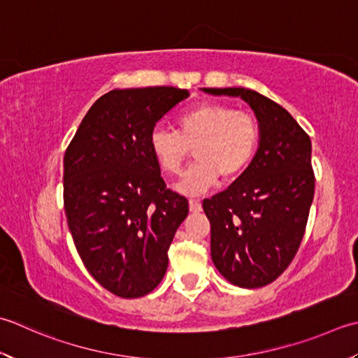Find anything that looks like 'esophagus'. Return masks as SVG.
Listing matches in <instances>:
<instances>
[{
  "label": "esophagus",
  "instance_id": "obj_1",
  "mask_svg": "<svg viewBox=\"0 0 358 358\" xmlns=\"http://www.w3.org/2000/svg\"><path fill=\"white\" fill-rule=\"evenodd\" d=\"M189 208H191V213H200L201 211V201L200 200H189Z\"/></svg>",
  "mask_w": 358,
  "mask_h": 358
}]
</instances>
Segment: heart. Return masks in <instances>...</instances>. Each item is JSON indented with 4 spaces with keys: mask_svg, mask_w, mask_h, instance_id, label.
Wrapping results in <instances>:
<instances>
[{
    "mask_svg": "<svg viewBox=\"0 0 358 358\" xmlns=\"http://www.w3.org/2000/svg\"><path fill=\"white\" fill-rule=\"evenodd\" d=\"M178 131L155 127L149 147L161 169L178 175L195 147L197 163L189 167L178 189L199 195L213 187L219 178L233 180L253 159L261 129L256 119L225 103H200L178 117Z\"/></svg>",
    "mask_w": 358,
    "mask_h": 358,
    "instance_id": "1",
    "label": "heart"
}]
</instances>
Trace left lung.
<instances>
[{
	"label": "left lung",
	"mask_w": 358,
	"mask_h": 358,
	"mask_svg": "<svg viewBox=\"0 0 358 358\" xmlns=\"http://www.w3.org/2000/svg\"><path fill=\"white\" fill-rule=\"evenodd\" d=\"M203 91L241 97L261 129L247 169L225 191L203 201L215 268L231 284L257 289L289 267L303 241L315 192L312 143L289 111L253 90Z\"/></svg>",
	"instance_id": "8db88e82"
}]
</instances>
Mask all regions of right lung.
Masks as SVG:
<instances>
[{
  "label": "right lung",
  "mask_w": 358,
  "mask_h": 358,
  "mask_svg": "<svg viewBox=\"0 0 358 358\" xmlns=\"http://www.w3.org/2000/svg\"><path fill=\"white\" fill-rule=\"evenodd\" d=\"M187 90H111L77 129L63 158V203L83 265L121 298L150 293L164 278L175 231L189 213L166 189L149 135Z\"/></svg>",
  "instance_id": "obj_1"
}]
</instances>
